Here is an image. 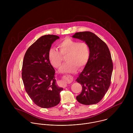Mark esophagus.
<instances>
[{
    "label": "esophagus",
    "instance_id": "1",
    "mask_svg": "<svg viewBox=\"0 0 133 133\" xmlns=\"http://www.w3.org/2000/svg\"><path fill=\"white\" fill-rule=\"evenodd\" d=\"M61 83L63 85V87H65L66 86V83H65V82H64L63 80H62V81H61Z\"/></svg>",
    "mask_w": 133,
    "mask_h": 133
}]
</instances>
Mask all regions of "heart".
<instances>
[{
    "label": "heart",
    "mask_w": 133,
    "mask_h": 133,
    "mask_svg": "<svg viewBox=\"0 0 133 133\" xmlns=\"http://www.w3.org/2000/svg\"><path fill=\"white\" fill-rule=\"evenodd\" d=\"M59 52L51 49L48 52V58L51 64L55 68H59L66 57V63L61 68L60 71L64 73H74L77 67L85 66L90 57V49L85 41L79 42L70 38H65L57 44Z\"/></svg>",
    "instance_id": "obj_1"
}]
</instances>
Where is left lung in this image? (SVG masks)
Listing matches in <instances>:
<instances>
[{
    "instance_id": "obj_1",
    "label": "left lung",
    "mask_w": 133,
    "mask_h": 133,
    "mask_svg": "<svg viewBox=\"0 0 133 133\" xmlns=\"http://www.w3.org/2000/svg\"><path fill=\"white\" fill-rule=\"evenodd\" d=\"M72 37L87 42L90 49L89 61L76 80L82 88L76 99L84 105L96 104L103 98L111 84L113 64L109 49L91 32H77Z\"/></svg>"
}]
</instances>
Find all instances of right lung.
I'll return each mask as SVG.
<instances>
[{
	"label": "right lung",
	"mask_w": 133,
	"mask_h": 133,
	"mask_svg": "<svg viewBox=\"0 0 133 133\" xmlns=\"http://www.w3.org/2000/svg\"><path fill=\"white\" fill-rule=\"evenodd\" d=\"M59 36L46 35L32 44L24 55L22 79L25 90L33 102L42 108H50L59 104V88L55 79V71L51 65L48 52L52 44Z\"/></svg>",
	"instance_id": "obj_1"
}]
</instances>
